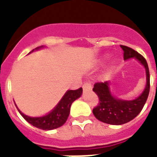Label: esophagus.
I'll use <instances>...</instances> for the list:
<instances>
[{"instance_id":"1","label":"esophagus","mask_w":157,"mask_h":157,"mask_svg":"<svg viewBox=\"0 0 157 157\" xmlns=\"http://www.w3.org/2000/svg\"><path fill=\"white\" fill-rule=\"evenodd\" d=\"M83 90H90L92 89V86H91V84L90 82H86V83L83 85Z\"/></svg>"}]
</instances>
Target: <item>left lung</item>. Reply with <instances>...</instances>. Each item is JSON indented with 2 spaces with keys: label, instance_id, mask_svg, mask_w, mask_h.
Returning a JSON list of instances; mask_svg holds the SVG:
<instances>
[{
  "label": "left lung",
  "instance_id": "8db88e82",
  "mask_svg": "<svg viewBox=\"0 0 157 157\" xmlns=\"http://www.w3.org/2000/svg\"><path fill=\"white\" fill-rule=\"evenodd\" d=\"M121 47L124 51V60L134 58L144 65L147 84L143 93L133 100H124L112 95L109 81L94 84L93 90L98 95L99 103L93 109L94 115L98 121L114 125L125 124L135 118L143 109L150 90V74L146 59L131 48L125 45H121Z\"/></svg>",
  "mask_w": 157,
  "mask_h": 157
}]
</instances>
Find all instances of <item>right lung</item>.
Instances as JSON below:
<instances>
[{"mask_svg":"<svg viewBox=\"0 0 157 157\" xmlns=\"http://www.w3.org/2000/svg\"><path fill=\"white\" fill-rule=\"evenodd\" d=\"M42 47L43 46L36 48V50H39L40 48ZM81 94H82V88H80L76 90H67L63 97L61 98V100L59 101V103L56 105V107H54L51 112L43 117H28L27 115L23 114L17 107V106L16 107L18 108L21 116L28 123L33 124V126L36 127L38 129H43V130H51V129H57L62 126L66 122L70 113V107H71V103L76 99L80 98Z\"/></svg>","mask_w":157,"mask_h":157,"instance_id":"obj_1","label":"right lung"}]
</instances>
